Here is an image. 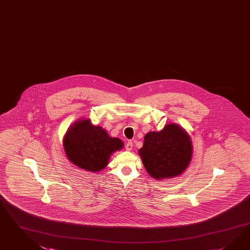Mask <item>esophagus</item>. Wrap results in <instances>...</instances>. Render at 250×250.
Returning <instances> with one entry per match:
<instances>
[{
	"instance_id": "obj_1",
	"label": "esophagus",
	"mask_w": 250,
	"mask_h": 250,
	"mask_svg": "<svg viewBox=\"0 0 250 250\" xmlns=\"http://www.w3.org/2000/svg\"><path fill=\"white\" fill-rule=\"evenodd\" d=\"M133 146H134V144L132 141H128V142L126 143V146H125V148L127 151H131L132 149H133Z\"/></svg>"
}]
</instances>
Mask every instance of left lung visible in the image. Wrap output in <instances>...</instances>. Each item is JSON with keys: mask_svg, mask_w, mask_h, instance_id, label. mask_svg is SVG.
Returning <instances> with one entry per match:
<instances>
[{"mask_svg": "<svg viewBox=\"0 0 250 250\" xmlns=\"http://www.w3.org/2000/svg\"><path fill=\"white\" fill-rule=\"evenodd\" d=\"M138 153L149 176L163 180L180 176L188 167L193 145L185 129L170 123L161 131L145 135L143 147Z\"/></svg>", "mask_w": 250, "mask_h": 250, "instance_id": "8db88e82", "label": "left lung"}]
</instances>
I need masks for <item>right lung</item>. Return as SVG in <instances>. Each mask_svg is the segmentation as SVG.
<instances>
[{
  "label": "right lung",
  "instance_id": "right-lung-1",
  "mask_svg": "<svg viewBox=\"0 0 250 250\" xmlns=\"http://www.w3.org/2000/svg\"><path fill=\"white\" fill-rule=\"evenodd\" d=\"M62 144L71 162L94 173L104 168L111 155L124 147L121 139L109 136L104 129L94 125L89 118L74 123L67 129Z\"/></svg>",
  "mask_w": 250,
  "mask_h": 250
}]
</instances>
